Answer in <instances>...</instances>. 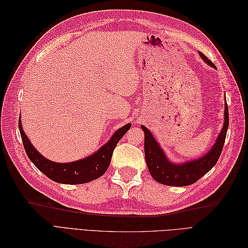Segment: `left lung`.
<instances>
[{
    "mask_svg": "<svg viewBox=\"0 0 248 248\" xmlns=\"http://www.w3.org/2000/svg\"><path fill=\"white\" fill-rule=\"evenodd\" d=\"M199 54L208 65L215 67V65L202 52L199 51ZM228 127L229 109L226 100L223 127L218 134V138H217L213 148L201 158L176 164L170 162L167 158L158 142L156 141L147 127L141 126V129L145 132V157L150 174L157 182L164 185L187 186L196 183L200 178L206 175L215 166L217 160L219 159L224 140H226Z\"/></svg>",
    "mask_w": 248,
    "mask_h": 248,
    "instance_id": "left-lung-1",
    "label": "left lung"
}]
</instances>
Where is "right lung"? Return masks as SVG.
Wrapping results in <instances>:
<instances>
[{
	"instance_id": "add662e5",
	"label": "right lung",
	"mask_w": 248,
	"mask_h": 248,
	"mask_svg": "<svg viewBox=\"0 0 248 248\" xmlns=\"http://www.w3.org/2000/svg\"><path fill=\"white\" fill-rule=\"evenodd\" d=\"M18 127L26 153L37 169L55 182L62 184H82L98 179L107 171L110 163L112 152L119 140L130 129L131 124H126L118 129L107 144L102 146L96 153L84 159L67 163L54 162L42 156L33 147L22 130L20 119L18 120Z\"/></svg>"
}]
</instances>
